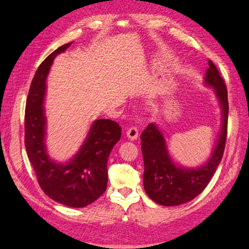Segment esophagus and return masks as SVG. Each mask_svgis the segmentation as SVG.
<instances>
[{"mask_svg":"<svg viewBox=\"0 0 249 249\" xmlns=\"http://www.w3.org/2000/svg\"><path fill=\"white\" fill-rule=\"evenodd\" d=\"M126 134H127V137L130 140H136L139 136V130L136 127V126H131V127H129L127 129V133Z\"/></svg>","mask_w":249,"mask_h":249,"instance_id":"34e87169","label":"esophagus"}]
</instances>
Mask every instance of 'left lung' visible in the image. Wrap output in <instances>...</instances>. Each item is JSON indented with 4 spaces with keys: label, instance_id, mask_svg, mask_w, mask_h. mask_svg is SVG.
<instances>
[{
    "label": "left lung",
    "instance_id": "8db88e82",
    "mask_svg": "<svg viewBox=\"0 0 249 249\" xmlns=\"http://www.w3.org/2000/svg\"><path fill=\"white\" fill-rule=\"evenodd\" d=\"M204 82L215 89L223 113L219 138L212 156L205 165L197 169L174 165L169 157L165 139L155 124L150 123L141 134L144 190L158 204L173 206L195 199L208 186L223 158L228 127V92L223 77L211 60H209Z\"/></svg>",
    "mask_w": 249,
    "mask_h": 249
}]
</instances>
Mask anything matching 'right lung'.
Returning a JSON list of instances; mask_svg holds the SVG:
<instances>
[{"mask_svg":"<svg viewBox=\"0 0 249 249\" xmlns=\"http://www.w3.org/2000/svg\"><path fill=\"white\" fill-rule=\"evenodd\" d=\"M71 43L46 57L32 80L25 105L24 144L29 160L44 193L71 208H84L102 196L108 182L107 162L121 138V126L109 119L95 121L76 156L67 163L51 160L46 152V116L43 107L46 78L54 57Z\"/></svg>","mask_w":249,"mask_h":249,"instance_id":"obj_1","label":"right lung"}]
</instances>
